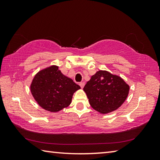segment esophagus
<instances>
[{
	"mask_svg": "<svg viewBox=\"0 0 160 160\" xmlns=\"http://www.w3.org/2000/svg\"><path fill=\"white\" fill-rule=\"evenodd\" d=\"M80 87L81 88H82H82L84 87V82H80Z\"/></svg>",
	"mask_w": 160,
	"mask_h": 160,
	"instance_id": "obj_1",
	"label": "esophagus"
}]
</instances>
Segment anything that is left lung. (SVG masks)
<instances>
[{
  "instance_id": "8db88e82",
  "label": "left lung",
  "mask_w": 160,
  "mask_h": 160,
  "mask_svg": "<svg viewBox=\"0 0 160 160\" xmlns=\"http://www.w3.org/2000/svg\"><path fill=\"white\" fill-rule=\"evenodd\" d=\"M94 110L107 114L120 107L128 97L130 87L122 78L107 71H98L84 87Z\"/></svg>"
}]
</instances>
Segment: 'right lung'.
Segmentation results:
<instances>
[{
  "mask_svg": "<svg viewBox=\"0 0 160 160\" xmlns=\"http://www.w3.org/2000/svg\"><path fill=\"white\" fill-rule=\"evenodd\" d=\"M80 89L72 79L64 76L58 66L39 71L30 85L32 96L43 109L57 113L71 103L73 93Z\"/></svg>",
  "mask_w": 160,
  "mask_h": 160,
  "instance_id": "1",
  "label": "right lung"
}]
</instances>
